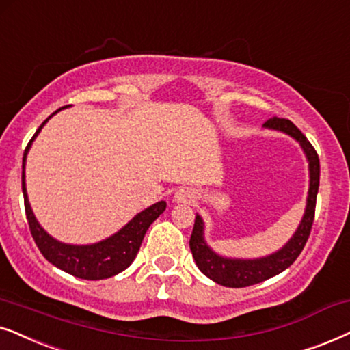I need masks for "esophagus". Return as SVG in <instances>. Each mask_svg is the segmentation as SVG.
I'll return each mask as SVG.
<instances>
[{
  "label": "esophagus",
  "mask_w": 350,
  "mask_h": 350,
  "mask_svg": "<svg viewBox=\"0 0 350 350\" xmlns=\"http://www.w3.org/2000/svg\"><path fill=\"white\" fill-rule=\"evenodd\" d=\"M193 198H195V192L192 189H187V187L179 189L178 192L174 193L176 203H190V202H193Z\"/></svg>",
  "instance_id": "esophagus-1"
}]
</instances>
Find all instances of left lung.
<instances>
[{"mask_svg":"<svg viewBox=\"0 0 350 350\" xmlns=\"http://www.w3.org/2000/svg\"><path fill=\"white\" fill-rule=\"evenodd\" d=\"M264 128L275 129L285 134H290L301 144L302 150H304L307 161H309V193H307V204L306 213L302 216V221L297 227L295 235L288 240V243L282 250L275 251L273 254L264 256L258 259H235V258H224L209 248L206 241H204V224L203 219L198 216L195 217V226L190 237V251L197 262L198 269L211 278L213 282L219 283L222 286L229 288H245L256 285L267 278L278 275L283 270L290 267L295 262L301 251L304 250L307 239L310 235L312 224H314L315 214V203H317V192H319L320 184V161L317 155L315 148L312 144L307 141V137L297 129L290 120L286 118H273L267 120L264 123Z\"/></svg>","mask_w":350,"mask_h":350,"instance_id":"obj_1","label":"left lung"}]
</instances>
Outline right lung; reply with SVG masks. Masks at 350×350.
Instances as JSON below:
<instances>
[{
    "label": "right lung",
    "instance_id": "obj_1",
    "mask_svg": "<svg viewBox=\"0 0 350 350\" xmlns=\"http://www.w3.org/2000/svg\"><path fill=\"white\" fill-rule=\"evenodd\" d=\"M62 109L55 110L53 115H55ZM51 116H48V118L41 123V126L36 129L35 136L31 137L25 152H23L22 160V192L23 203H25L27 221H29L31 237H33L35 243L41 251V254H43L51 264L59 267L60 270H64V272L70 273V275L83 278V280H104V278L113 277L131 265L139 248H141L144 235H146L150 224L165 211L166 202H158L155 204H152V206H148L147 209H144V211L136 214L123 229H120L116 234L109 237V239L97 241V243L67 245L53 239V237L40 226V222L36 221L35 214L30 208L29 195H27L25 187L27 153L30 150L31 142L35 141V137L38 136L41 128L48 123Z\"/></svg>",
    "mask_w": 350,
    "mask_h": 350
}]
</instances>
